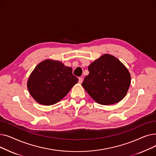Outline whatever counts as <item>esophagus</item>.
<instances>
[{"label": "esophagus", "instance_id": "34e87169", "mask_svg": "<svg viewBox=\"0 0 156 156\" xmlns=\"http://www.w3.org/2000/svg\"><path fill=\"white\" fill-rule=\"evenodd\" d=\"M79 80H78V82L80 83H81L83 82V78H82V77H79Z\"/></svg>", "mask_w": 156, "mask_h": 156}]
</instances>
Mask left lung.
Masks as SVG:
<instances>
[{
    "label": "left lung",
    "instance_id": "obj_1",
    "mask_svg": "<svg viewBox=\"0 0 156 156\" xmlns=\"http://www.w3.org/2000/svg\"><path fill=\"white\" fill-rule=\"evenodd\" d=\"M89 74L81 85L102 105L118 103L125 97L131 83L128 70L117 58L104 54L88 67Z\"/></svg>",
    "mask_w": 156,
    "mask_h": 156
}]
</instances>
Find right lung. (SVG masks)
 <instances>
[{
    "label": "right lung",
    "instance_id": "add662e5",
    "mask_svg": "<svg viewBox=\"0 0 156 156\" xmlns=\"http://www.w3.org/2000/svg\"><path fill=\"white\" fill-rule=\"evenodd\" d=\"M78 81L72 68L56 61L45 60L38 64L30 75L27 87L38 103L50 105L61 101Z\"/></svg>",
    "mask_w": 156,
    "mask_h": 156
}]
</instances>
